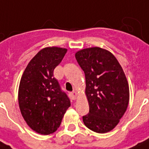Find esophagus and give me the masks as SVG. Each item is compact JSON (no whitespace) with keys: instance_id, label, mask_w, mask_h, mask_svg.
<instances>
[{"instance_id":"34e87169","label":"esophagus","mask_w":149,"mask_h":149,"mask_svg":"<svg viewBox=\"0 0 149 149\" xmlns=\"http://www.w3.org/2000/svg\"><path fill=\"white\" fill-rule=\"evenodd\" d=\"M77 95H78V93H77L76 91H73V92H72V93H70V96H71V97H72V100L77 99Z\"/></svg>"}]
</instances>
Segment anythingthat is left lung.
I'll use <instances>...</instances> for the list:
<instances>
[{"label": "left lung", "mask_w": 149, "mask_h": 149, "mask_svg": "<svg viewBox=\"0 0 149 149\" xmlns=\"http://www.w3.org/2000/svg\"><path fill=\"white\" fill-rule=\"evenodd\" d=\"M86 78L90 112L84 125L97 133L111 132L125 114L129 102V86L121 65L108 50L92 47L75 54Z\"/></svg>", "instance_id": "left-lung-1"}]
</instances>
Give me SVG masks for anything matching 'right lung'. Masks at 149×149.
I'll return each instance as SVG.
<instances>
[{"label": "right lung", "instance_id": "obj_1", "mask_svg": "<svg viewBox=\"0 0 149 149\" xmlns=\"http://www.w3.org/2000/svg\"><path fill=\"white\" fill-rule=\"evenodd\" d=\"M66 52L65 48H44L31 58L21 78L18 104L22 115L31 129L43 135L58 129L71 104L53 77L55 68Z\"/></svg>", "mask_w": 149, "mask_h": 149}]
</instances>
